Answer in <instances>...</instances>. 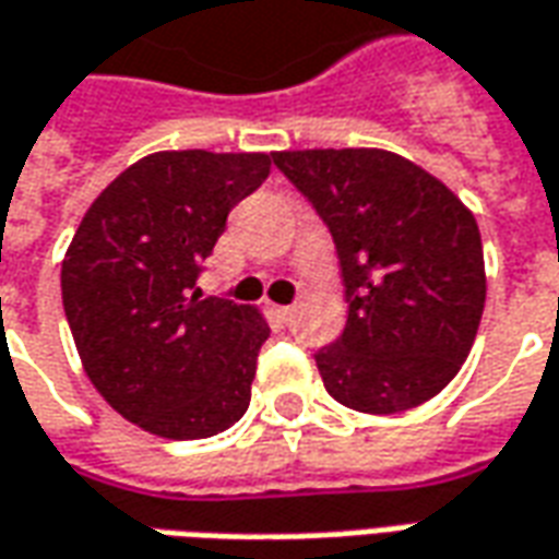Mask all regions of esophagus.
<instances>
[{"label": "esophagus", "mask_w": 559, "mask_h": 559, "mask_svg": "<svg viewBox=\"0 0 559 559\" xmlns=\"http://www.w3.org/2000/svg\"><path fill=\"white\" fill-rule=\"evenodd\" d=\"M275 314H278L284 323H290L293 314H296V306H278V308H275Z\"/></svg>", "instance_id": "esophagus-1"}]
</instances>
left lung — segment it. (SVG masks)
<instances>
[{
  "mask_svg": "<svg viewBox=\"0 0 559 559\" xmlns=\"http://www.w3.org/2000/svg\"><path fill=\"white\" fill-rule=\"evenodd\" d=\"M330 226L345 333L314 354L323 388L366 415L442 393L481 323L487 275L475 214L412 159L381 147L272 154Z\"/></svg>",
  "mask_w": 559,
  "mask_h": 559,
  "instance_id": "left-lung-1",
  "label": "left lung"
}]
</instances>
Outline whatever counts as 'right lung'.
Here are the masks:
<instances>
[{
    "label": "right lung",
    "mask_w": 559,
    "mask_h": 559,
    "mask_svg": "<svg viewBox=\"0 0 559 559\" xmlns=\"http://www.w3.org/2000/svg\"><path fill=\"white\" fill-rule=\"evenodd\" d=\"M272 154L157 151L105 187L62 257V308L90 384L159 439H209L248 412L269 323L202 296L199 263Z\"/></svg>",
    "instance_id": "obj_1"
}]
</instances>
